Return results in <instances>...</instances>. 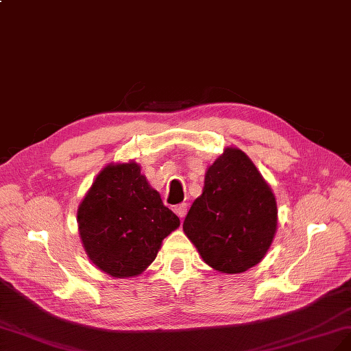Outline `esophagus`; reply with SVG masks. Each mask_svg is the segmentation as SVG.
<instances>
[{
    "label": "esophagus",
    "mask_w": 351,
    "mask_h": 351,
    "mask_svg": "<svg viewBox=\"0 0 351 351\" xmlns=\"http://www.w3.org/2000/svg\"><path fill=\"white\" fill-rule=\"evenodd\" d=\"M174 213L178 216V217H184L186 212H187V203H180V204H176V206L173 208Z\"/></svg>",
    "instance_id": "34e87169"
}]
</instances>
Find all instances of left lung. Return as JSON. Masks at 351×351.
Listing matches in <instances>:
<instances>
[{
    "label": "left lung",
    "mask_w": 351,
    "mask_h": 351,
    "mask_svg": "<svg viewBox=\"0 0 351 351\" xmlns=\"http://www.w3.org/2000/svg\"><path fill=\"white\" fill-rule=\"evenodd\" d=\"M276 228L271 189L243 151L228 148L206 171L202 196L184 219V234L204 263L234 274L261 261Z\"/></svg>",
    "instance_id": "1"
}]
</instances>
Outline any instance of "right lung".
Here are the masks:
<instances>
[{
  "label": "right lung",
  "instance_id": "right-lung-1",
  "mask_svg": "<svg viewBox=\"0 0 351 351\" xmlns=\"http://www.w3.org/2000/svg\"><path fill=\"white\" fill-rule=\"evenodd\" d=\"M77 217L90 260L113 277L142 273L155 260L162 239L180 225L136 162L107 165L81 202Z\"/></svg>",
  "mask_w": 351,
  "mask_h": 351
}]
</instances>
